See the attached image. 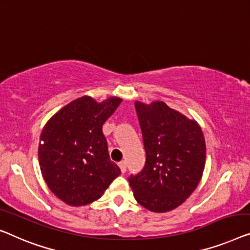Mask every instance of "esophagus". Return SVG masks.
Listing matches in <instances>:
<instances>
[{
    "mask_svg": "<svg viewBox=\"0 0 250 250\" xmlns=\"http://www.w3.org/2000/svg\"><path fill=\"white\" fill-rule=\"evenodd\" d=\"M119 167H120V170H121L122 173H125V170H126V163H125V161H121L120 163H119Z\"/></svg>",
    "mask_w": 250,
    "mask_h": 250,
    "instance_id": "obj_1",
    "label": "esophagus"
}]
</instances>
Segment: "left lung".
Returning <instances> with one entry per match:
<instances>
[{"label":"left lung","instance_id":"left-lung-1","mask_svg":"<svg viewBox=\"0 0 250 250\" xmlns=\"http://www.w3.org/2000/svg\"><path fill=\"white\" fill-rule=\"evenodd\" d=\"M135 107L146 163L139 174L130 175V187L138 204L150 212H170L187 200L203 177L206 144L202 128L162 101H136Z\"/></svg>","mask_w":250,"mask_h":250}]
</instances>
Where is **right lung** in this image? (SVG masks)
<instances>
[{"label": "right lung", "mask_w": 250, "mask_h": 250, "mask_svg": "<svg viewBox=\"0 0 250 250\" xmlns=\"http://www.w3.org/2000/svg\"><path fill=\"white\" fill-rule=\"evenodd\" d=\"M122 98L98 103L90 96L70 102L46 122L38 145V161L50 190L66 205L85 206L101 198L121 174L110 160L104 122Z\"/></svg>", "instance_id": "1"}]
</instances>
